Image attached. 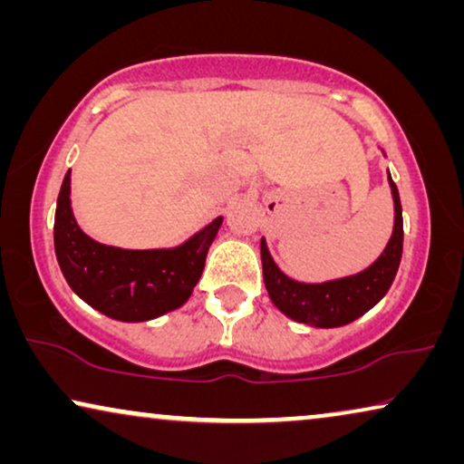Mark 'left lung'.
I'll return each instance as SVG.
<instances>
[{
  "mask_svg": "<svg viewBox=\"0 0 464 464\" xmlns=\"http://www.w3.org/2000/svg\"><path fill=\"white\" fill-rule=\"evenodd\" d=\"M389 183L395 200V226L392 237L376 262L370 268L353 276L335 278L325 283H297L289 278L272 259L266 240L262 238L264 283L275 306L289 319L313 327H342L363 316L367 310L386 295L399 270L403 253V215L401 200L395 181Z\"/></svg>",
  "mask_w": 464,
  "mask_h": 464,
  "instance_id": "8db88e82",
  "label": "left lung"
}]
</instances>
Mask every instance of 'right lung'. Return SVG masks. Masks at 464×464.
<instances>
[{
    "label": "right lung",
    "instance_id": "1",
    "mask_svg": "<svg viewBox=\"0 0 464 464\" xmlns=\"http://www.w3.org/2000/svg\"><path fill=\"white\" fill-rule=\"evenodd\" d=\"M69 173L54 215V251L69 287L94 310L124 323L150 321L183 306L205 270L208 246L224 218L213 219L175 249L132 251L101 245L82 232L73 218Z\"/></svg>",
    "mask_w": 464,
    "mask_h": 464
}]
</instances>
